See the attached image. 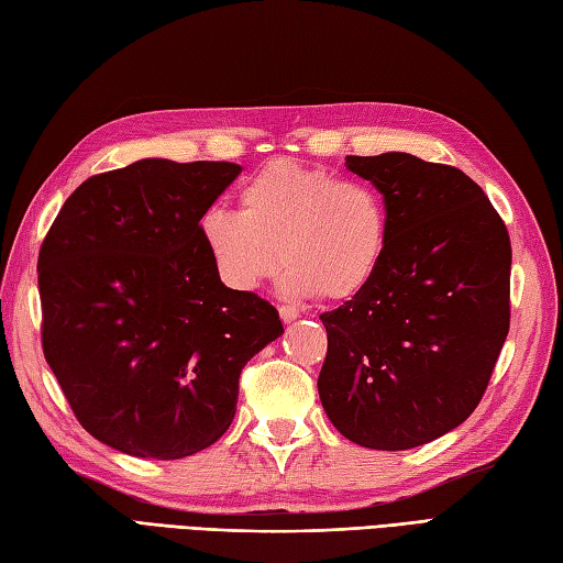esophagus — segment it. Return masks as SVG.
Returning <instances> with one entry per match:
<instances>
[{"mask_svg": "<svg viewBox=\"0 0 563 563\" xmlns=\"http://www.w3.org/2000/svg\"><path fill=\"white\" fill-rule=\"evenodd\" d=\"M278 311H280V319H283L285 323H290V321H295V319L299 317V309H295V307H290V305H283Z\"/></svg>", "mask_w": 563, "mask_h": 563, "instance_id": "34e87169", "label": "esophagus"}]
</instances>
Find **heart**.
<instances>
[{"label": "heart", "instance_id": "obj_1", "mask_svg": "<svg viewBox=\"0 0 563 563\" xmlns=\"http://www.w3.org/2000/svg\"><path fill=\"white\" fill-rule=\"evenodd\" d=\"M240 213L211 206L199 238L218 278L254 292L287 266V295L343 302L372 283L388 246V211L369 181L290 158L271 161L240 187Z\"/></svg>", "mask_w": 563, "mask_h": 563}]
</instances>
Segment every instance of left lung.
<instances>
[{
	"mask_svg": "<svg viewBox=\"0 0 563 563\" xmlns=\"http://www.w3.org/2000/svg\"><path fill=\"white\" fill-rule=\"evenodd\" d=\"M384 194L388 246L372 283L321 313V405L350 441L405 451L463 424L511 323V240L463 169L410 153L347 155Z\"/></svg>",
	"mask_w": 563,
	"mask_h": 563,
	"instance_id": "left-lung-1",
	"label": "left lung"
}]
</instances>
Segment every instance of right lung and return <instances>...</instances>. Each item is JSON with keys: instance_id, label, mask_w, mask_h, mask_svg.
Masks as SVG:
<instances>
[{"instance_id": "add662e5", "label": "right lung", "mask_w": 563, "mask_h": 563, "mask_svg": "<svg viewBox=\"0 0 563 563\" xmlns=\"http://www.w3.org/2000/svg\"><path fill=\"white\" fill-rule=\"evenodd\" d=\"M234 163L139 161L86 179L37 256L43 352L90 437L175 461L234 420L240 374L283 333L276 307L222 285L199 218Z\"/></svg>"}]
</instances>
